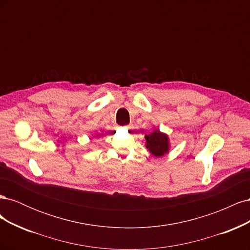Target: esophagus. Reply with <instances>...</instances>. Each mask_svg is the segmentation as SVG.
<instances>
[{
    "instance_id": "34e87169",
    "label": "esophagus",
    "mask_w": 250,
    "mask_h": 250,
    "mask_svg": "<svg viewBox=\"0 0 250 250\" xmlns=\"http://www.w3.org/2000/svg\"><path fill=\"white\" fill-rule=\"evenodd\" d=\"M124 128H126V129H130L131 126H130V125H128V126H124Z\"/></svg>"
}]
</instances>
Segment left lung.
<instances>
[{
  "label": "left lung",
  "mask_w": 250,
  "mask_h": 250,
  "mask_svg": "<svg viewBox=\"0 0 250 250\" xmlns=\"http://www.w3.org/2000/svg\"><path fill=\"white\" fill-rule=\"evenodd\" d=\"M146 147L154 156H162L168 152L169 142L168 137L166 134L160 132V130H155L152 133L145 135Z\"/></svg>",
  "instance_id": "left-lung-1"
}]
</instances>
